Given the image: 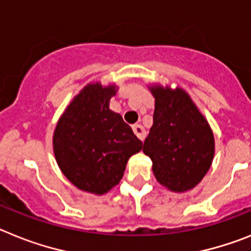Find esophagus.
<instances>
[{
  "label": "esophagus",
  "mask_w": 251,
  "mask_h": 251,
  "mask_svg": "<svg viewBox=\"0 0 251 251\" xmlns=\"http://www.w3.org/2000/svg\"><path fill=\"white\" fill-rule=\"evenodd\" d=\"M132 131L135 132V135H136V136H138L140 140H144V139H145L147 131H145V128H144L141 125H139V124H136V125H132Z\"/></svg>",
  "instance_id": "esophagus-1"
}]
</instances>
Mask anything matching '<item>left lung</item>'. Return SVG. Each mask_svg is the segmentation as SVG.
I'll return each instance as SVG.
<instances>
[{"label":"left lung","mask_w":251,"mask_h":251,"mask_svg":"<svg viewBox=\"0 0 251 251\" xmlns=\"http://www.w3.org/2000/svg\"><path fill=\"white\" fill-rule=\"evenodd\" d=\"M155 110L143 151L151 159L152 173L173 192L195 188L210 169L215 139L204 116L182 88L150 87Z\"/></svg>","instance_id":"left-lung-1"}]
</instances>
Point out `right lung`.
I'll return each instance as SVG.
<instances>
[{"label":"right lung","instance_id":"right-lung-1","mask_svg":"<svg viewBox=\"0 0 251 251\" xmlns=\"http://www.w3.org/2000/svg\"><path fill=\"white\" fill-rule=\"evenodd\" d=\"M115 95V84H87L54 130V155L60 171L77 188L95 195L119 184L128 158L143 148L121 115L110 110Z\"/></svg>","mask_w":251,"mask_h":251}]
</instances>
